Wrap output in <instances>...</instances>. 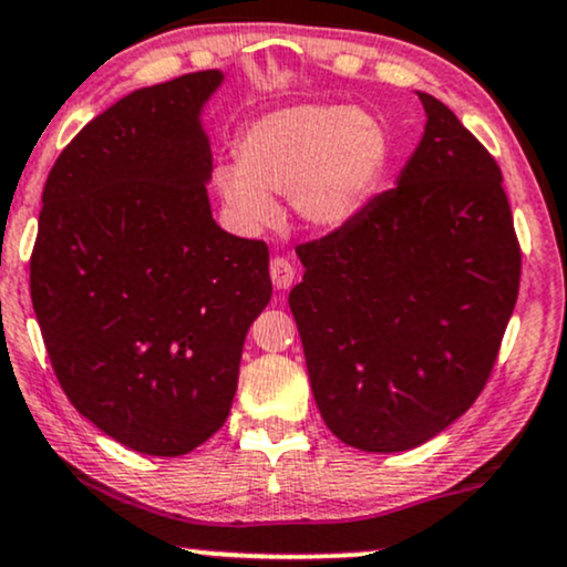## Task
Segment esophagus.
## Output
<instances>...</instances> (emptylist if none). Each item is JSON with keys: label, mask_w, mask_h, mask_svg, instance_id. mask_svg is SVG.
<instances>
[{"label": "esophagus", "mask_w": 567, "mask_h": 567, "mask_svg": "<svg viewBox=\"0 0 567 567\" xmlns=\"http://www.w3.org/2000/svg\"><path fill=\"white\" fill-rule=\"evenodd\" d=\"M269 275L277 290H288L292 279H296V269H292V264L285 259V256H275L269 264Z\"/></svg>", "instance_id": "34e87169"}]
</instances>
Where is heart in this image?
<instances>
[{"instance_id": "b5f03b06", "label": "heart", "mask_w": 567, "mask_h": 567, "mask_svg": "<svg viewBox=\"0 0 567 567\" xmlns=\"http://www.w3.org/2000/svg\"><path fill=\"white\" fill-rule=\"evenodd\" d=\"M240 162L214 167V185L235 219L259 230L277 219L271 193L292 196L317 230L348 225L374 196L390 164V135L374 114L346 104H290L246 125Z\"/></svg>"}]
</instances>
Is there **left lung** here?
Segmentation results:
<instances>
[{"mask_svg": "<svg viewBox=\"0 0 567 567\" xmlns=\"http://www.w3.org/2000/svg\"><path fill=\"white\" fill-rule=\"evenodd\" d=\"M424 138L348 225L300 243L290 311L319 413L367 453L419 447L489 379L520 285L503 172L429 93Z\"/></svg>", "mask_w": 567, "mask_h": 567, "instance_id": "left-lung-1", "label": "left lung"}]
</instances>
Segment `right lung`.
Listing matches in <instances>:
<instances>
[{"label": "right lung", "instance_id": "obj_1", "mask_svg": "<svg viewBox=\"0 0 567 567\" xmlns=\"http://www.w3.org/2000/svg\"><path fill=\"white\" fill-rule=\"evenodd\" d=\"M200 70L138 89L56 156L31 300L75 411L143 455L177 457L227 421L246 332L271 298L269 248L212 219Z\"/></svg>", "mask_w": 567, "mask_h": 567}]
</instances>
